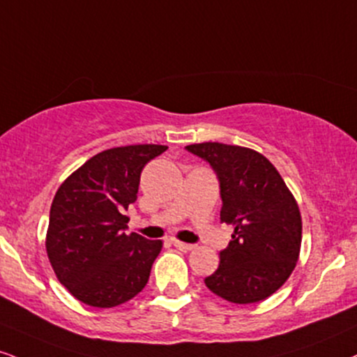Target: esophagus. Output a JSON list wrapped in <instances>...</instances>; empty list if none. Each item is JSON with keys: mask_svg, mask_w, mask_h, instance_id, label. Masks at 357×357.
<instances>
[{"mask_svg": "<svg viewBox=\"0 0 357 357\" xmlns=\"http://www.w3.org/2000/svg\"><path fill=\"white\" fill-rule=\"evenodd\" d=\"M173 246H176L178 249H181V251H191L192 244H188V243H183V241H178V239H173Z\"/></svg>", "mask_w": 357, "mask_h": 357, "instance_id": "34e87169", "label": "esophagus"}]
</instances>
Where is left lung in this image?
I'll use <instances>...</instances> for the list:
<instances>
[{"instance_id": "1", "label": "left lung", "mask_w": 357, "mask_h": 357, "mask_svg": "<svg viewBox=\"0 0 357 357\" xmlns=\"http://www.w3.org/2000/svg\"><path fill=\"white\" fill-rule=\"evenodd\" d=\"M186 149L209 162L220 181L221 222L234 226L220 266L204 279L209 291L229 303L269 298L291 276L301 249L298 203L263 154L222 143Z\"/></svg>"}]
</instances>
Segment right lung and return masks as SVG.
I'll return each mask as SVG.
<instances>
[{
    "label": "right lung",
    "instance_id": "obj_1",
    "mask_svg": "<svg viewBox=\"0 0 357 357\" xmlns=\"http://www.w3.org/2000/svg\"><path fill=\"white\" fill-rule=\"evenodd\" d=\"M167 146L106 149L64 181L51 204L46 251L59 282L81 303L114 307L143 291L162 243L126 234L139 178Z\"/></svg>",
    "mask_w": 357,
    "mask_h": 357
}]
</instances>
